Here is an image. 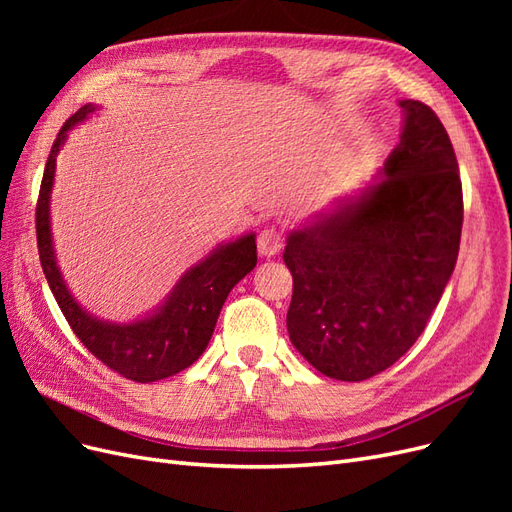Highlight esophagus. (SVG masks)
Here are the masks:
<instances>
[{
    "label": "esophagus",
    "mask_w": 512,
    "mask_h": 512,
    "mask_svg": "<svg viewBox=\"0 0 512 512\" xmlns=\"http://www.w3.org/2000/svg\"><path fill=\"white\" fill-rule=\"evenodd\" d=\"M284 247V235L277 228H265L258 235V252L260 256H275Z\"/></svg>",
    "instance_id": "obj_1"
}]
</instances>
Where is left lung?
Masks as SVG:
<instances>
[{"instance_id": "left-lung-1", "label": "left lung", "mask_w": 512, "mask_h": 512, "mask_svg": "<svg viewBox=\"0 0 512 512\" xmlns=\"http://www.w3.org/2000/svg\"><path fill=\"white\" fill-rule=\"evenodd\" d=\"M384 179L290 232L288 335L320 374L359 382L404 356L451 280L461 239L459 166L442 121L401 100Z\"/></svg>"}]
</instances>
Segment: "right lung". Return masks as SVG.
<instances>
[{
	"label": "right lung",
	"mask_w": 512,
	"mask_h": 512,
	"mask_svg": "<svg viewBox=\"0 0 512 512\" xmlns=\"http://www.w3.org/2000/svg\"><path fill=\"white\" fill-rule=\"evenodd\" d=\"M94 111V104H85L61 126L46 160L36 205L40 265L61 314L66 316L70 329L83 346L123 378L156 382L179 374L205 352L228 292L256 267V239L254 235H245L218 247L185 273L170 292L168 301L145 320L111 324L89 316L72 299L57 269L49 224V200L59 147L64 145L68 130Z\"/></svg>",
	"instance_id": "1"
}]
</instances>
